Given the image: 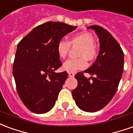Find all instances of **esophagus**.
<instances>
[{
	"label": "esophagus",
	"instance_id": "esophagus-1",
	"mask_svg": "<svg viewBox=\"0 0 133 133\" xmlns=\"http://www.w3.org/2000/svg\"><path fill=\"white\" fill-rule=\"evenodd\" d=\"M74 76H75V74H74L73 72H69V73H68V76H69V77H73Z\"/></svg>",
	"mask_w": 133,
	"mask_h": 133
}]
</instances>
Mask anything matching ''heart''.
Here are the masks:
<instances>
[{
  "mask_svg": "<svg viewBox=\"0 0 133 133\" xmlns=\"http://www.w3.org/2000/svg\"><path fill=\"white\" fill-rule=\"evenodd\" d=\"M70 46L79 47L77 55L79 57L70 59L63 65V69L68 72H75L78 70L86 68L89 61L94 60L98 56L99 50L95 43V38L89 32H81L71 36L69 41L61 39L57 44V52L58 56L65 59L68 56Z\"/></svg>",
  "mask_w": 133,
  "mask_h": 133,
  "instance_id": "obj_1",
  "label": "heart"
}]
</instances>
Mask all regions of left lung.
Listing matches in <instances>:
<instances>
[{
	"label": "left lung",
	"mask_w": 133,
	"mask_h": 133,
	"mask_svg": "<svg viewBox=\"0 0 133 133\" xmlns=\"http://www.w3.org/2000/svg\"><path fill=\"white\" fill-rule=\"evenodd\" d=\"M89 29H94L97 34L100 50L95 63L84 70L92 76L91 78H86L83 72L76 74L78 86L72 95L78 108L95 112L104 108L117 90L123 73L124 53L117 41L105 29L97 25Z\"/></svg>",
	"instance_id": "1"
}]
</instances>
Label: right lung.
<instances>
[{"label":"right lung","mask_w":133,"mask_h":133,"mask_svg":"<svg viewBox=\"0 0 133 133\" xmlns=\"http://www.w3.org/2000/svg\"><path fill=\"white\" fill-rule=\"evenodd\" d=\"M76 26L49 21L39 25L17 46L13 66L20 99L31 112L43 114L55 106L68 73H55L62 66L57 42Z\"/></svg>","instance_id":"obj_1"}]
</instances>
